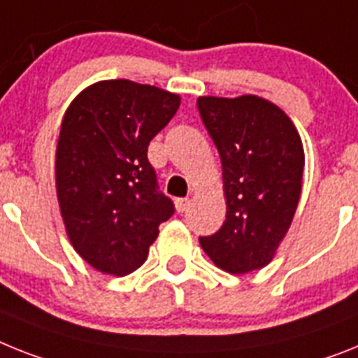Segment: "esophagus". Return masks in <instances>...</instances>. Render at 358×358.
I'll use <instances>...</instances> for the list:
<instances>
[{"label": "esophagus", "instance_id": "34e87169", "mask_svg": "<svg viewBox=\"0 0 358 358\" xmlns=\"http://www.w3.org/2000/svg\"><path fill=\"white\" fill-rule=\"evenodd\" d=\"M190 203H192L190 199H176V210L179 213L186 212V210L190 208Z\"/></svg>", "mask_w": 358, "mask_h": 358}]
</instances>
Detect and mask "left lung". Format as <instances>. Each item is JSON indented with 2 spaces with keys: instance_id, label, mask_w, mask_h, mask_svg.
<instances>
[{
  "instance_id": "left-lung-1",
  "label": "left lung",
  "mask_w": 358,
  "mask_h": 358,
  "mask_svg": "<svg viewBox=\"0 0 358 358\" xmlns=\"http://www.w3.org/2000/svg\"><path fill=\"white\" fill-rule=\"evenodd\" d=\"M197 108L222 164L226 221L199 243L215 266L248 273L273 261L297 210L304 146L282 108L264 97L201 96Z\"/></svg>"
}]
</instances>
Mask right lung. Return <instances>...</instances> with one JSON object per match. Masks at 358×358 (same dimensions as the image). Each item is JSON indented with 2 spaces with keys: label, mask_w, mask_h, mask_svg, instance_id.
Here are the masks:
<instances>
[{
  "label": "right lung",
  "mask_w": 358,
  "mask_h": 358,
  "mask_svg": "<svg viewBox=\"0 0 358 358\" xmlns=\"http://www.w3.org/2000/svg\"><path fill=\"white\" fill-rule=\"evenodd\" d=\"M179 105V94L105 79L79 92L63 115L54 166L59 212L70 244L101 273L136 271L173 213L146 152Z\"/></svg>",
  "instance_id": "1"
}]
</instances>
